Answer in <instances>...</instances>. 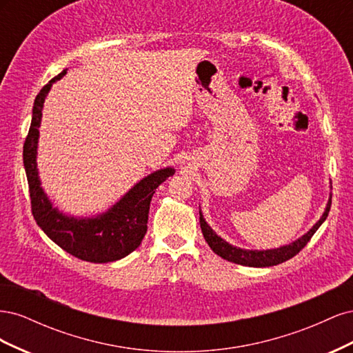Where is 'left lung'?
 <instances>
[{"label": "left lung", "mask_w": 353, "mask_h": 353, "mask_svg": "<svg viewBox=\"0 0 353 353\" xmlns=\"http://www.w3.org/2000/svg\"><path fill=\"white\" fill-rule=\"evenodd\" d=\"M330 208H331V199L327 203V208H325V212L323 213L321 219H319L315 223V225L305 234V236H302L301 239L290 243V244L281 245V248H279V249L245 250V249L236 248V245H231L225 240H222L218 236V234L208 225V222L205 221V218H203L201 212H200V228H201L203 236H205V240L210 245V249L215 252L218 256H221L222 259H225V261L232 262V263H239V265H243V266L265 268V266H274V265L283 263L288 259H292L293 256H296L299 252H301L307 244V241L312 239V236L316 232V230L321 227V223L327 219Z\"/></svg>", "instance_id": "obj_1"}]
</instances>
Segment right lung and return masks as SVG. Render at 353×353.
Wrapping results in <instances>:
<instances>
[{
	"label": "right lung",
	"mask_w": 353,
	"mask_h": 353,
	"mask_svg": "<svg viewBox=\"0 0 353 353\" xmlns=\"http://www.w3.org/2000/svg\"><path fill=\"white\" fill-rule=\"evenodd\" d=\"M66 70L59 73L38 92L32 122L23 144V165L29 184L32 215L39 228L63 250L74 258L92 263L119 261L141 244L147 232L148 209L156 188L175 174L174 168L156 170L143 178L108 212L95 218H73L52 208L37 169V148L42 108L51 85L61 79Z\"/></svg>",
	"instance_id": "right-lung-1"
}]
</instances>
